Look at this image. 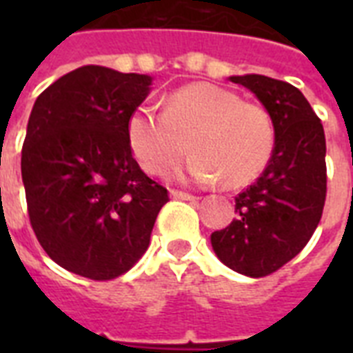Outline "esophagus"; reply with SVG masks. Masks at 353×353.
I'll list each match as a JSON object with an SVG mask.
<instances>
[{
    "instance_id": "34e87169",
    "label": "esophagus",
    "mask_w": 353,
    "mask_h": 353,
    "mask_svg": "<svg viewBox=\"0 0 353 353\" xmlns=\"http://www.w3.org/2000/svg\"><path fill=\"white\" fill-rule=\"evenodd\" d=\"M170 196L174 199H185V201H192V199H196L192 194L181 192V190H170Z\"/></svg>"
}]
</instances>
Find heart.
I'll list each match as a JSON object with an SVG mask.
<instances>
[{"label":"heart","instance_id":"1","mask_svg":"<svg viewBox=\"0 0 353 353\" xmlns=\"http://www.w3.org/2000/svg\"><path fill=\"white\" fill-rule=\"evenodd\" d=\"M128 141L144 172L159 176L194 155L179 174L199 183L240 188L268 166L274 148V122L265 108L243 102L221 85H183L166 99L165 112L139 106L128 117Z\"/></svg>","mask_w":353,"mask_h":353}]
</instances>
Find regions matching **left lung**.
<instances>
[{"mask_svg":"<svg viewBox=\"0 0 353 353\" xmlns=\"http://www.w3.org/2000/svg\"><path fill=\"white\" fill-rule=\"evenodd\" d=\"M252 91L274 122L265 170L236 196V220L210 234L216 256L260 279L295 258L317 229L326 199V139L321 119L295 85L263 74L231 77Z\"/></svg>","mask_w":353,"mask_h":353,"instance_id":"1","label":"left lung"}]
</instances>
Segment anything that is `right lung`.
I'll return each mask as SVG.
<instances>
[{
	"label": "right lung",
	"mask_w": 353,
	"mask_h": 353,
	"mask_svg": "<svg viewBox=\"0 0 353 353\" xmlns=\"http://www.w3.org/2000/svg\"><path fill=\"white\" fill-rule=\"evenodd\" d=\"M152 77L84 65L41 91L21 150L36 238L71 273L112 280L148 249L168 190L133 159L128 117Z\"/></svg>",
	"instance_id": "obj_1"
}]
</instances>
